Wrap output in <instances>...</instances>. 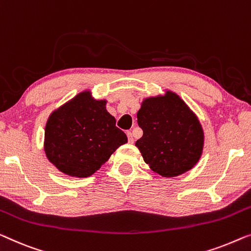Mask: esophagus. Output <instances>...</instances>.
<instances>
[{"label":"esophagus","instance_id":"obj_1","mask_svg":"<svg viewBox=\"0 0 251 251\" xmlns=\"http://www.w3.org/2000/svg\"><path fill=\"white\" fill-rule=\"evenodd\" d=\"M126 136H128V140H129V143H130V144H132L133 141H134L132 132H131V131H128V132H126Z\"/></svg>","mask_w":251,"mask_h":251}]
</instances>
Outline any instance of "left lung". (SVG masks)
I'll list each match as a JSON object with an SVG mask.
<instances>
[{
    "label": "left lung",
    "instance_id": "1",
    "mask_svg": "<svg viewBox=\"0 0 251 251\" xmlns=\"http://www.w3.org/2000/svg\"><path fill=\"white\" fill-rule=\"evenodd\" d=\"M137 119L144 134L136 146L156 173L176 176L198 162L204 145L201 126L176 94L145 100Z\"/></svg>",
    "mask_w": 251,
    "mask_h": 251
}]
</instances>
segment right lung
Returning <instances> with one entry per match:
<instances>
[{"instance_id":"add662e5","label":"right lung","mask_w":251,"mask_h":251,"mask_svg":"<svg viewBox=\"0 0 251 251\" xmlns=\"http://www.w3.org/2000/svg\"><path fill=\"white\" fill-rule=\"evenodd\" d=\"M126 141L105 101L94 100L88 92L54 111L45 128L47 158L71 176H92Z\"/></svg>"}]
</instances>
